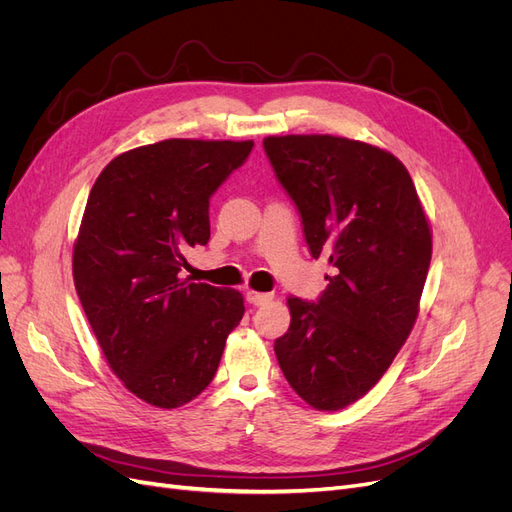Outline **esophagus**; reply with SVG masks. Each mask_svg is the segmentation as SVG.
<instances>
[{
	"mask_svg": "<svg viewBox=\"0 0 512 512\" xmlns=\"http://www.w3.org/2000/svg\"><path fill=\"white\" fill-rule=\"evenodd\" d=\"M246 299H249V304L253 306H266L274 299L272 293H257V291H249L246 293Z\"/></svg>",
	"mask_w": 512,
	"mask_h": 512,
	"instance_id": "34e87169",
	"label": "esophagus"
}]
</instances>
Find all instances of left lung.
I'll return each instance as SVG.
<instances>
[{"mask_svg":"<svg viewBox=\"0 0 512 512\" xmlns=\"http://www.w3.org/2000/svg\"><path fill=\"white\" fill-rule=\"evenodd\" d=\"M314 259L333 268L318 304L289 297L274 352L291 388L318 411L365 396L403 348L432 257V232L405 164L333 135L266 137Z\"/></svg>","mask_w":512,"mask_h":512,"instance_id":"1","label":"left lung"}]
</instances>
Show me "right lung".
I'll return each instance as SVG.
<instances>
[{
	"label": "right lung",
	"instance_id": "1",
	"mask_svg": "<svg viewBox=\"0 0 512 512\" xmlns=\"http://www.w3.org/2000/svg\"><path fill=\"white\" fill-rule=\"evenodd\" d=\"M253 141L166 139L113 158L94 181L73 282L107 365L141 401L175 409L213 382L242 320L236 289L181 278L211 238L208 200Z\"/></svg>",
	"mask_w": 512,
	"mask_h": 512
}]
</instances>
